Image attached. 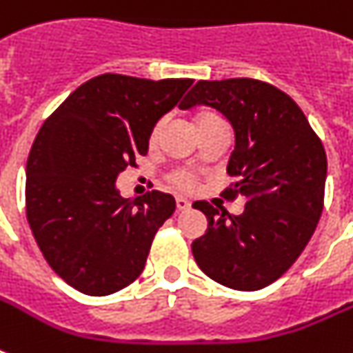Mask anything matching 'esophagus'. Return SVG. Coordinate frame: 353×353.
Listing matches in <instances>:
<instances>
[{"instance_id":"1","label":"esophagus","mask_w":353,"mask_h":353,"mask_svg":"<svg viewBox=\"0 0 353 353\" xmlns=\"http://www.w3.org/2000/svg\"><path fill=\"white\" fill-rule=\"evenodd\" d=\"M176 205L179 210H188L190 209V201L185 198H176Z\"/></svg>"}]
</instances>
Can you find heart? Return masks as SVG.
I'll return each mask as SVG.
<instances>
[{
  "mask_svg": "<svg viewBox=\"0 0 353 353\" xmlns=\"http://www.w3.org/2000/svg\"><path fill=\"white\" fill-rule=\"evenodd\" d=\"M212 117H218V115H214V113H201V115L198 117V121L212 119ZM157 133H159V124L152 130V141L157 137ZM170 181L174 183V187L181 188V190H192V188L196 187V174L190 170H176V172H172Z\"/></svg>",
  "mask_w": 353,
  "mask_h": 353,
  "instance_id": "heart-1",
  "label": "heart"
}]
</instances>
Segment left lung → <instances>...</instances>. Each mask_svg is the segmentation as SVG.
Wrapping results in <instances>:
<instances>
[{"label": "left lung", "instance_id": "8db88e82", "mask_svg": "<svg viewBox=\"0 0 353 353\" xmlns=\"http://www.w3.org/2000/svg\"><path fill=\"white\" fill-rule=\"evenodd\" d=\"M205 104L234 128L223 198H245L240 216L196 201L209 227L194 240L196 263L231 290L273 284L301 256L324 207L326 152L306 115L290 95L254 79L199 80L179 104Z\"/></svg>", "mask_w": 353, "mask_h": 353}]
</instances>
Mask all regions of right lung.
Segmentation results:
<instances>
[{
  "label": "right lung",
  "mask_w": 353,
  "mask_h": 353,
  "mask_svg": "<svg viewBox=\"0 0 353 353\" xmlns=\"http://www.w3.org/2000/svg\"><path fill=\"white\" fill-rule=\"evenodd\" d=\"M192 82L101 74L77 88L36 135L27 159V221L52 271L80 293L110 295L143 273L176 199L159 190L124 199L115 181L146 155L155 122Z\"/></svg>",
  "instance_id": "obj_1"
}]
</instances>
